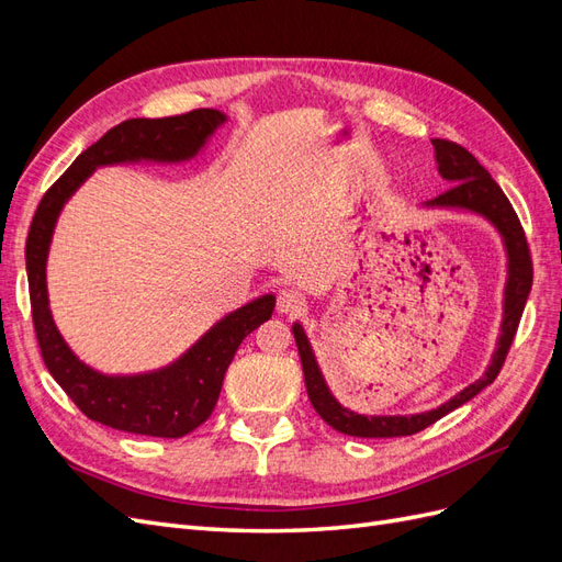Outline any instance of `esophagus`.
Masks as SVG:
<instances>
[{
  "label": "esophagus",
  "instance_id": "esophagus-1",
  "mask_svg": "<svg viewBox=\"0 0 562 562\" xmlns=\"http://www.w3.org/2000/svg\"><path fill=\"white\" fill-rule=\"evenodd\" d=\"M304 302H307V297H304V293L300 291V288L295 285H283L279 291V297H277V310L281 314H295L304 307Z\"/></svg>",
  "mask_w": 562,
  "mask_h": 562
}]
</instances>
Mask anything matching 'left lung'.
<instances>
[{
	"label": "left lung",
	"mask_w": 562,
	"mask_h": 562,
	"mask_svg": "<svg viewBox=\"0 0 562 562\" xmlns=\"http://www.w3.org/2000/svg\"><path fill=\"white\" fill-rule=\"evenodd\" d=\"M436 149V161H438V173L443 176L448 182H452L450 190L438 194L436 199L427 201V206H446V209H467L473 213L485 215L492 225L499 229L504 236V246L508 252V281H506V297H504V323H502V335L499 345L492 353V363L487 366L485 375L469 384L464 391H459L454 398L443 403L436 411L411 415V417H368V415H356L347 407L339 405L330 389L326 386L321 370L316 366V359L312 353V347L307 342V335L297 326H293L295 333V345L300 351L302 372H304V384H307V394L314 405V411L321 415L323 422H328L330 427L339 434L347 436H359V438H394V436H413L422 429L431 427L434 422L452 413L454 407L464 405L475 394L495 382L499 370L506 361V353L512 349V342L518 330V323L525 310L527 295H530L532 288V258L530 248H527V239L520 220L512 206V201L499 190V184L492 180V176L479 164L469 149L457 145L452 140H431Z\"/></svg>",
	"instance_id": "8db88e82"
}]
</instances>
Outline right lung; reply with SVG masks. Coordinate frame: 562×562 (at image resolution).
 <instances>
[{
	"instance_id": "add662e5",
	"label": "right lung",
	"mask_w": 562,
	"mask_h": 562,
	"mask_svg": "<svg viewBox=\"0 0 562 562\" xmlns=\"http://www.w3.org/2000/svg\"><path fill=\"white\" fill-rule=\"evenodd\" d=\"M225 122L217 110H192L161 119H128L72 161L48 187L32 217L25 244L32 323L42 359L79 411L105 427L180 438L201 427L213 413L225 372L244 337L274 312V297L265 295L225 316L187 351L180 361L159 372L135 378H108L83 366L63 342L46 297V252L63 203L91 176L95 166L122 161H182L194 157L209 135Z\"/></svg>"
}]
</instances>
